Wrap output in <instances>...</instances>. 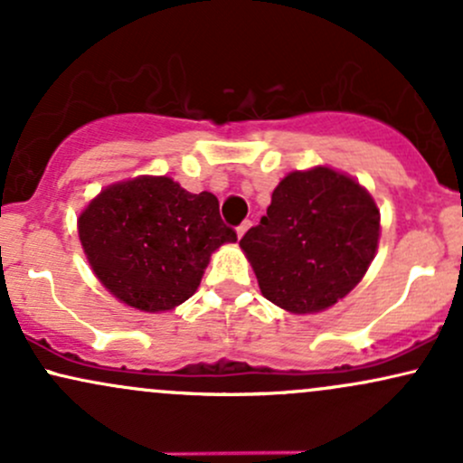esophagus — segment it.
Listing matches in <instances>:
<instances>
[{
    "label": "esophagus",
    "instance_id": "34e87169",
    "mask_svg": "<svg viewBox=\"0 0 463 463\" xmlns=\"http://www.w3.org/2000/svg\"><path fill=\"white\" fill-rule=\"evenodd\" d=\"M250 226H252V222H243V224L237 228V237H239V239H241L243 235H246V232H248V228H250Z\"/></svg>",
    "mask_w": 463,
    "mask_h": 463
}]
</instances>
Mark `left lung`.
<instances>
[{
  "instance_id": "8db88e82",
  "label": "left lung",
  "mask_w": 463,
  "mask_h": 463,
  "mask_svg": "<svg viewBox=\"0 0 463 463\" xmlns=\"http://www.w3.org/2000/svg\"><path fill=\"white\" fill-rule=\"evenodd\" d=\"M379 237L381 213L370 191L348 174L317 165L276 184L268 215L239 246L265 298L307 316L326 311L359 285Z\"/></svg>"
}]
</instances>
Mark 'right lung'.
Segmentation results:
<instances>
[{
  "mask_svg": "<svg viewBox=\"0 0 463 463\" xmlns=\"http://www.w3.org/2000/svg\"><path fill=\"white\" fill-rule=\"evenodd\" d=\"M78 237L99 283L146 313L189 300L211 254L237 241L213 194H189L169 176H137L104 187L80 213Z\"/></svg>",
  "mask_w": 463,
  "mask_h": 463,
  "instance_id": "right-lung-1",
  "label": "right lung"
}]
</instances>
